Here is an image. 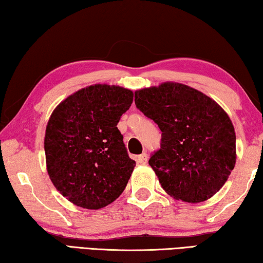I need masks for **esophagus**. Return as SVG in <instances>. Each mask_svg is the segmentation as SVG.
<instances>
[{
  "label": "esophagus",
  "mask_w": 263,
  "mask_h": 263,
  "mask_svg": "<svg viewBox=\"0 0 263 263\" xmlns=\"http://www.w3.org/2000/svg\"><path fill=\"white\" fill-rule=\"evenodd\" d=\"M136 160H137V162L139 163V164H145L146 162L148 161V155L146 154V153H142L140 155H138Z\"/></svg>",
  "instance_id": "obj_1"
}]
</instances>
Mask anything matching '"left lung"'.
<instances>
[{
    "instance_id": "1",
    "label": "left lung",
    "mask_w": 263,
    "mask_h": 263,
    "mask_svg": "<svg viewBox=\"0 0 263 263\" xmlns=\"http://www.w3.org/2000/svg\"><path fill=\"white\" fill-rule=\"evenodd\" d=\"M135 102L162 132L149 166L168 195L188 203L211 198L237 161L234 126L211 97L179 82L135 91Z\"/></svg>"
}]
</instances>
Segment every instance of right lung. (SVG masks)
I'll list each match as a JSON object with an SVG mask.
<instances>
[{"mask_svg":"<svg viewBox=\"0 0 263 263\" xmlns=\"http://www.w3.org/2000/svg\"><path fill=\"white\" fill-rule=\"evenodd\" d=\"M132 101L130 89L96 83L53 110L44 139L46 168L53 185L74 205L99 210L125 189L136 162L117 124Z\"/></svg>","mask_w":263,"mask_h":263,"instance_id":"add662e5","label":"right lung"}]
</instances>
